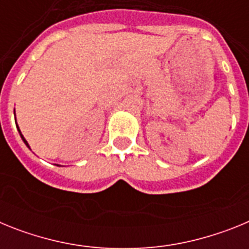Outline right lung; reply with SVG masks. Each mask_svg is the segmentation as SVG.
<instances>
[{
  "label": "right lung",
  "mask_w": 249,
  "mask_h": 249,
  "mask_svg": "<svg viewBox=\"0 0 249 249\" xmlns=\"http://www.w3.org/2000/svg\"><path fill=\"white\" fill-rule=\"evenodd\" d=\"M17 128H18V127H17ZM19 135H21V132H19ZM21 138H22V140H23V142H25V143H26V146L30 147V146H28V143H27V141L25 140V137H23V136H22V135H21Z\"/></svg>",
  "instance_id": "1"
}]
</instances>
